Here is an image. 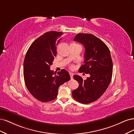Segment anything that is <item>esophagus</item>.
<instances>
[{
    "label": "esophagus",
    "mask_w": 134,
    "mask_h": 134,
    "mask_svg": "<svg viewBox=\"0 0 134 134\" xmlns=\"http://www.w3.org/2000/svg\"><path fill=\"white\" fill-rule=\"evenodd\" d=\"M70 77H71V79H73V73H70Z\"/></svg>",
    "instance_id": "esophagus-1"
}]
</instances>
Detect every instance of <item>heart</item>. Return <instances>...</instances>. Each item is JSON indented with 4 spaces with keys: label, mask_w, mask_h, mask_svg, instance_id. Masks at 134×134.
I'll use <instances>...</instances> for the list:
<instances>
[{
    "label": "heart",
    "mask_w": 134,
    "mask_h": 134,
    "mask_svg": "<svg viewBox=\"0 0 134 134\" xmlns=\"http://www.w3.org/2000/svg\"><path fill=\"white\" fill-rule=\"evenodd\" d=\"M71 67H72V66H71Z\"/></svg>",
    "instance_id": "heart-1"
}]
</instances>
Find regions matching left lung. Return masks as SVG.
<instances>
[{
	"instance_id": "1",
	"label": "left lung",
	"mask_w": 134,
	"mask_h": 134,
	"mask_svg": "<svg viewBox=\"0 0 134 134\" xmlns=\"http://www.w3.org/2000/svg\"><path fill=\"white\" fill-rule=\"evenodd\" d=\"M73 41L81 43L85 48L84 64L79 71L90 76L83 80L79 75L73 76L79 86L72 94L76 101L87 104L98 100L109 86L113 76V61L108 47L92 34L79 33Z\"/></svg>"
}]
</instances>
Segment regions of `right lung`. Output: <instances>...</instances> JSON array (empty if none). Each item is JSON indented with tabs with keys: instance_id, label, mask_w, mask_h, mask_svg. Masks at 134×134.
<instances>
[{
	"instance_id": "obj_1",
	"label": "right lung",
	"mask_w": 134,
	"mask_h": 134,
	"mask_svg": "<svg viewBox=\"0 0 134 134\" xmlns=\"http://www.w3.org/2000/svg\"><path fill=\"white\" fill-rule=\"evenodd\" d=\"M62 32L45 33L34 41L25 55L23 75L29 92L38 101H52L57 97L58 88L71 79L64 69L55 74L50 70L57 54L56 46L61 40Z\"/></svg>"
}]
</instances>
